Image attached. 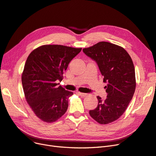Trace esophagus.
I'll return each instance as SVG.
<instances>
[{
  "label": "esophagus",
  "mask_w": 156,
  "mask_h": 156,
  "mask_svg": "<svg viewBox=\"0 0 156 156\" xmlns=\"http://www.w3.org/2000/svg\"><path fill=\"white\" fill-rule=\"evenodd\" d=\"M79 94V95L81 96L82 97H86L88 96L87 93H78Z\"/></svg>",
  "instance_id": "esophagus-1"
}]
</instances>
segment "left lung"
Returning a JSON list of instances; mask_svg holds the SVG:
<instances>
[{"label":"left lung","mask_w":156,"mask_h":156,"mask_svg":"<svg viewBox=\"0 0 156 156\" xmlns=\"http://www.w3.org/2000/svg\"><path fill=\"white\" fill-rule=\"evenodd\" d=\"M83 52L95 61L99 67L107 93L103 101L97 96L98 103L90 116L100 124H108L124 113L136 89L135 69L133 62L125 49L107 42H100Z\"/></svg>","instance_id":"1"}]
</instances>
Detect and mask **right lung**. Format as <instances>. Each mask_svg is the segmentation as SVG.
I'll use <instances>...</instances> for the list:
<instances>
[{
    "mask_svg": "<svg viewBox=\"0 0 156 156\" xmlns=\"http://www.w3.org/2000/svg\"><path fill=\"white\" fill-rule=\"evenodd\" d=\"M82 48L44 45L28 56L22 83L28 104L36 116L47 123L55 122L66 113L73 93L58 86L69 63Z\"/></svg>",
    "mask_w": 156,
    "mask_h": 156,
    "instance_id": "1",
    "label": "right lung"
}]
</instances>
